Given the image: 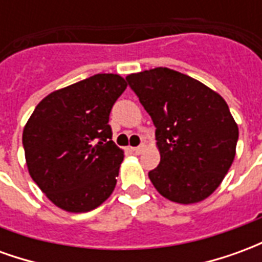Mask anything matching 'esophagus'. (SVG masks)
Returning <instances> with one entry per match:
<instances>
[{"mask_svg": "<svg viewBox=\"0 0 262 262\" xmlns=\"http://www.w3.org/2000/svg\"><path fill=\"white\" fill-rule=\"evenodd\" d=\"M143 148H144V144H140V146H137V147H133V151L136 154H140L143 151Z\"/></svg>", "mask_w": 262, "mask_h": 262, "instance_id": "esophagus-1", "label": "esophagus"}]
</instances>
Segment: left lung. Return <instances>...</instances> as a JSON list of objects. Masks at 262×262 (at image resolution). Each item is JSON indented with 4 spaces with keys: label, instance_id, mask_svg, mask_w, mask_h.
<instances>
[{
    "label": "left lung",
    "instance_id": "obj_1",
    "mask_svg": "<svg viewBox=\"0 0 262 262\" xmlns=\"http://www.w3.org/2000/svg\"><path fill=\"white\" fill-rule=\"evenodd\" d=\"M156 126L160 164L156 189L177 203L203 201L219 187L236 156L238 127L219 94L174 70L126 77Z\"/></svg>",
    "mask_w": 262,
    "mask_h": 262
}]
</instances>
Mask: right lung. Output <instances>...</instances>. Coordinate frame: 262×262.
I'll list each match as a JSON object with an SVG mask.
<instances>
[{"label": "right lung", "mask_w": 262, "mask_h": 262, "mask_svg": "<svg viewBox=\"0 0 262 262\" xmlns=\"http://www.w3.org/2000/svg\"><path fill=\"white\" fill-rule=\"evenodd\" d=\"M126 86L120 75L95 74L37 103L22 144L32 180L56 206L90 212L115 189L123 151L108 122Z\"/></svg>", "instance_id": "1"}]
</instances>
